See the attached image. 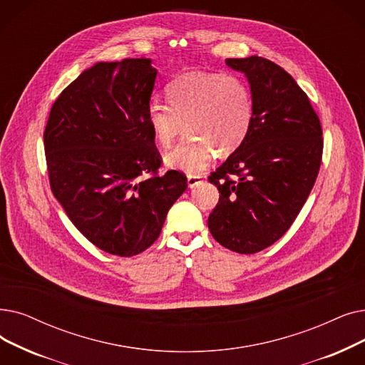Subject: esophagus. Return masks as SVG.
<instances>
[{
	"label": "esophagus",
	"instance_id": "obj_1",
	"mask_svg": "<svg viewBox=\"0 0 365 365\" xmlns=\"http://www.w3.org/2000/svg\"><path fill=\"white\" fill-rule=\"evenodd\" d=\"M187 179V187L192 189L195 185H198L201 182V176H192V174H189V176L186 178Z\"/></svg>",
	"mask_w": 365,
	"mask_h": 365
}]
</instances>
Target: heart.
<instances>
[{
  "label": "heart",
  "mask_w": 365,
  "mask_h": 365,
  "mask_svg": "<svg viewBox=\"0 0 365 365\" xmlns=\"http://www.w3.org/2000/svg\"><path fill=\"white\" fill-rule=\"evenodd\" d=\"M168 104L152 101L146 120L155 143L168 148L186 123L187 137L170 150V168L189 174L207 167L217 152L239 149L250 130L253 101L247 83L235 74L189 71L167 86Z\"/></svg>",
  "instance_id": "obj_1"
}]
</instances>
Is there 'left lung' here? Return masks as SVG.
Returning a JSON list of instances; mask_svg holds the SVG:
<instances>
[{
	"mask_svg": "<svg viewBox=\"0 0 365 365\" xmlns=\"http://www.w3.org/2000/svg\"><path fill=\"white\" fill-rule=\"evenodd\" d=\"M245 74L253 116L242 146L210 174L219 202L209 216L213 239L257 253L289 230L318 178L322 128L307 95L283 68L261 56L228 58Z\"/></svg>",
	"mask_w": 365,
	"mask_h": 365,
	"instance_id": "1",
	"label": "left lung"
}]
</instances>
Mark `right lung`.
<instances>
[{"label":"right lung","instance_id":"obj_1","mask_svg":"<svg viewBox=\"0 0 365 365\" xmlns=\"http://www.w3.org/2000/svg\"><path fill=\"white\" fill-rule=\"evenodd\" d=\"M156 68L149 58L97 62L61 92L44 130L51 187L86 239L134 257L160 237L185 174H158L146 120Z\"/></svg>","mask_w":365,"mask_h":365}]
</instances>
